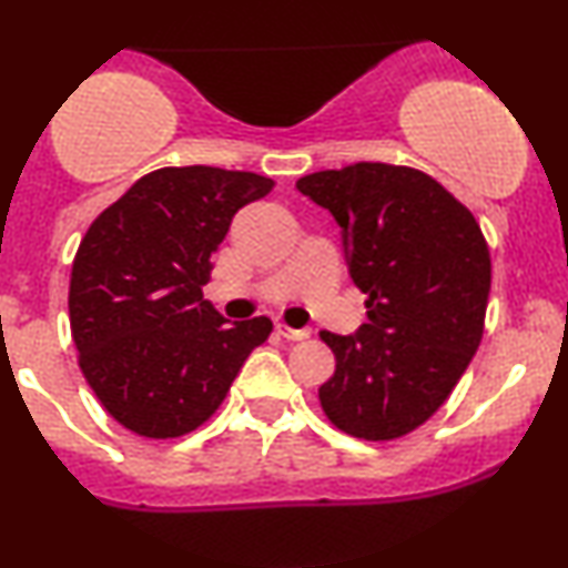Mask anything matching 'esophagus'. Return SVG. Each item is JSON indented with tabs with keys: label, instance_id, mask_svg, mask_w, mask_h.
<instances>
[{
	"label": "esophagus",
	"instance_id": "obj_1",
	"mask_svg": "<svg viewBox=\"0 0 568 568\" xmlns=\"http://www.w3.org/2000/svg\"><path fill=\"white\" fill-rule=\"evenodd\" d=\"M277 334L283 338H288V342H304V338H310L312 331L310 328H291V325L277 323Z\"/></svg>",
	"mask_w": 568,
	"mask_h": 568
}]
</instances>
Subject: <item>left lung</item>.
I'll list each match as a JSON object with an SVG mask.
<instances>
[{"instance_id": "obj_1", "label": "left lung", "mask_w": 568, "mask_h": 568, "mask_svg": "<svg viewBox=\"0 0 568 568\" xmlns=\"http://www.w3.org/2000/svg\"><path fill=\"white\" fill-rule=\"evenodd\" d=\"M296 189L342 226L349 277L368 296L357 334L321 331L336 357L321 406L352 438H403L446 403L484 338V232L470 207L416 168L355 162L304 175Z\"/></svg>"}]
</instances>
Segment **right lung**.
Here are the masks:
<instances>
[{"label": "right lung", "instance_id": "right-lung-1", "mask_svg": "<svg viewBox=\"0 0 568 568\" xmlns=\"http://www.w3.org/2000/svg\"><path fill=\"white\" fill-rule=\"evenodd\" d=\"M258 173L189 165L135 181L84 232L69 321L101 406L141 438H181L211 419L270 317L226 323L202 298L234 213L272 192Z\"/></svg>", "mask_w": 568, "mask_h": 568}]
</instances>
